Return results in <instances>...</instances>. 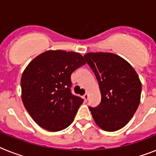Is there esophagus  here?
<instances>
[{
	"label": "esophagus",
	"mask_w": 156,
	"mask_h": 156,
	"mask_svg": "<svg viewBox=\"0 0 156 156\" xmlns=\"http://www.w3.org/2000/svg\"><path fill=\"white\" fill-rule=\"evenodd\" d=\"M83 98L84 101H87V99H88V94H85L83 96Z\"/></svg>",
	"instance_id": "1"
}]
</instances>
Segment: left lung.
I'll use <instances>...</instances> for the list:
<instances>
[{"instance_id": "1", "label": "left lung", "mask_w": 156, "mask_h": 156, "mask_svg": "<svg viewBox=\"0 0 156 156\" xmlns=\"http://www.w3.org/2000/svg\"><path fill=\"white\" fill-rule=\"evenodd\" d=\"M100 88L101 100L98 107H89L95 123L112 132L128 123L140 104L141 83L134 69L112 53L91 52L84 55Z\"/></svg>"}]
</instances>
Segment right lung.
Wrapping results in <instances>:
<instances>
[{
  "label": "right lung",
  "instance_id": "1",
  "mask_svg": "<svg viewBox=\"0 0 156 156\" xmlns=\"http://www.w3.org/2000/svg\"><path fill=\"white\" fill-rule=\"evenodd\" d=\"M85 64L80 54L50 50L37 56L25 69L22 100L43 129L59 131L73 122L83 100L71 93V74Z\"/></svg>",
  "mask_w": 156,
  "mask_h": 156
}]
</instances>
